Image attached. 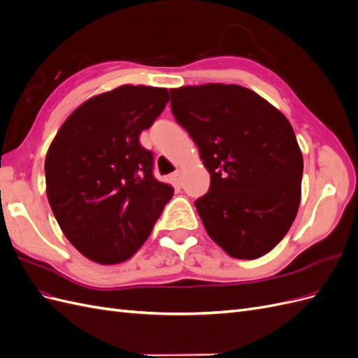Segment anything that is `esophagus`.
<instances>
[{"instance_id": "esophagus-1", "label": "esophagus", "mask_w": 358, "mask_h": 358, "mask_svg": "<svg viewBox=\"0 0 358 358\" xmlns=\"http://www.w3.org/2000/svg\"><path fill=\"white\" fill-rule=\"evenodd\" d=\"M171 180L176 183L178 187H180L182 185V179H183V171L182 170H176L175 173H171Z\"/></svg>"}]
</instances>
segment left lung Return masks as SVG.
<instances>
[{"label":"left lung","instance_id":"obj_1","mask_svg":"<svg viewBox=\"0 0 358 358\" xmlns=\"http://www.w3.org/2000/svg\"><path fill=\"white\" fill-rule=\"evenodd\" d=\"M171 113L199 148L210 188L196 209L233 258L263 257L284 239L301 197L303 155L291 124L241 85L170 90Z\"/></svg>","mask_w":358,"mask_h":358}]
</instances>
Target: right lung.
<instances>
[{"label": "right lung", "instance_id": "obj_1", "mask_svg": "<svg viewBox=\"0 0 358 358\" xmlns=\"http://www.w3.org/2000/svg\"><path fill=\"white\" fill-rule=\"evenodd\" d=\"M169 99L166 88L117 86L82 103L52 140L48 200L62 233L91 262L110 266L133 257L173 196L138 142Z\"/></svg>", "mask_w": 358, "mask_h": 358}]
</instances>
